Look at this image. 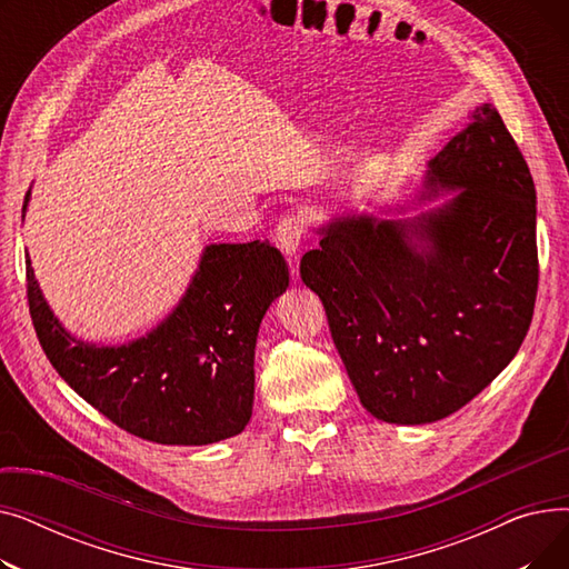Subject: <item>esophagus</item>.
Here are the masks:
<instances>
[{
  "label": "esophagus",
  "instance_id": "34e87169",
  "mask_svg": "<svg viewBox=\"0 0 569 569\" xmlns=\"http://www.w3.org/2000/svg\"><path fill=\"white\" fill-rule=\"evenodd\" d=\"M302 239H305V219L300 214H288L279 221L277 242H279L281 251L286 253L288 262L292 264V272H295L297 251H300V247H302Z\"/></svg>",
  "mask_w": 569,
  "mask_h": 569
}]
</instances>
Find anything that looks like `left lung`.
Wrapping results in <instances>:
<instances>
[{
  "label": "left lung",
  "mask_w": 569,
  "mask_h": 569,
  "mask_svg": "<svg viewBox=\"0 0 569 569\" xmlns=\"http://www.w3.org/2000/svg\"><path fill=\"white\" fill-rule=\"evenodd\" d=\"M380 212L322 223L300 274L362 406L390 425H429L480 395L526 339L535 184L498 110L482 103L429 161L417 196Z\"/></svg>",
  "instance_id": "left-lung-1"
}]
</instances>
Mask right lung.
<instances>
[{
    "mask_svg": "<svg viewBox=\"0 0 569 569\" xmlns=\"http://www.w3.org/2000/svg\"><path fill=\"white\" fill-rule=\"evenodd\" d=\"M24 264L29 313L50 365L110 422L159 445H212L244 431L260 322L290 281L279 249L258 239L207 244L177 307L119 346L73 337L46 302L29 256Z\"/></svg>",
    "mask_w": 569,
    "mask_h": 569,
    "instance_id": "1",
    "label": "right lung"
}]
</instances>
